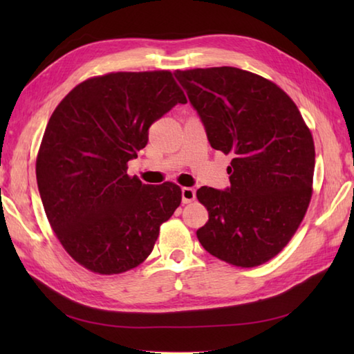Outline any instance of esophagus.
I'll list each match as a JSON object with an SVG mask.
<instances>
[{
	"label": "esophagus",
	"instance_id": "obj_1",
	"mask_svg": "<svg viewBox=\"0 0 354 354\" xmlns=\"http://www.w3.org/2000/svg\"><path fill=\"white\" fill-rule=\"evenodd\" d=\"M196 198V192L194 189H190V187H184L183 189V204H190V202L194 201Z\"/></svg>",
	"mask_w": 354,
	"mask_h": 354
}]
</instances>
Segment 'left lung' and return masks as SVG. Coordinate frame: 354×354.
Wrapping results in <instances>:
<instances>
[{"label": "left lung", "instance_id": "1", "mask_svg": "<svg viewBox=\"0 0 354 354\" xmlns=\"http://www.w3.org/2000/svg\"><path fill=\"white\" fill-rule=\"evenodd\" d=\"M213 149L231 155L227 192L201 187V245L232 266L274 259L301 225L313 192L315 145L297 104L265 77L234 66L178 70Z\"/></svg>", "mask_w": 354, "mask_h": 354}]
</instances>
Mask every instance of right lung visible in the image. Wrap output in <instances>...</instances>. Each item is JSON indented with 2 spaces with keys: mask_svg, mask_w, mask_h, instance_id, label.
<instances>
[{
  "mask_svg": "<svg viewBox=\"0 0 354 354\" xmlns=\"http://www.w3.org/2000/svg\"><path fill=\"white\" fill-rule=\"evenodd\" d=\"M178 103L187 99L169 70L118 71L84 80L51 114L36 156L37 189L64 250L91 272L141 265L181 204L175 183L127 175L150 124Z\"/></svg>",
  "mask_w": 354,
  "mask_h": 354,
  "instance_id": "1",
  "label": "right lung"
}]
</instances>
